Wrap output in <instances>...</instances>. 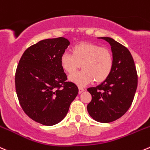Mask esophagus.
Instances as JSON below:
<instances>
[{"instance_id":"34e87169","label":"esophagus","mask_w":150,"mask_h":150,"mask_svg":"<svg viewBox=\"0 0 150 150\" xmlns=\"http://www.w3.org/2000/svg\"><path fill=\"white\" fill-rule=\"evenodd\" d=\"M83 91L84 89L83 88H81V87H79V88H78V92H79V94H81Z\"/></svg>"}]
</instances>
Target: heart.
Here are the masks:
<instances>
[{"mask_svg":"<svg viewBox=\"0 0 150 150\" xmlns=\"http://www.w3.org/2000/svg\"><path fill=\"white\" fill-rule=\"evenodd\" d=\"M62 69L72 74L80 67L81 72L71 75L69 80L79 86H85L94 80L97 83L104 82L109 77L114 65L113 55L109 49L90 42L74 45L71 54L64 53L60 57Z\"/></svg>","mask_w":150,"mask_h":150,"instance_id":"heart-1","label":"heart"}]
</instances>
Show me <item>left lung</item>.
<instances>
[{
  "mask_svg": "<svg viewBox=\"0 0 150 150\" xmlns=\"http://www.w3.org/2000/svg\"><path fill=\"white\" fill-rule=\"evenodd\" d=\"M111 47L113 69L108 78L87 91L91 101L87 110L92 119L102 123L114 122L122 117L133 103L138 85L134 61L127 47L110 37H99Z\"/></svg>",
  "mask_w": 150,
  "mask_h": 150,
  "instance_id": "left-lung-1",
  "label": "left lung"
}]
</instances>
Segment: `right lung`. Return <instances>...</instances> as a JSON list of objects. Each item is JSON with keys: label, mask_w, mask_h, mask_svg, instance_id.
Returning <instances> with one entry per match:
<instances>
[{"label": "right lung", "mask_w": 150, "mask_h": 150, "mask_svg": "<svg viewBox=\"0 0 150 150\" xmlns=\"http://www.w3.org/2000/svg\"><path fill=\"white\" fill-rule=\"evenodd\" d=\"M64 37L47 39L26 49L15 73V88L22 108L31 120L47 126L60 122L78 95L67 82L60 57L69 45Z\"/></svg>", "instance_id": "obj_1"}]
</instances>
